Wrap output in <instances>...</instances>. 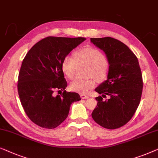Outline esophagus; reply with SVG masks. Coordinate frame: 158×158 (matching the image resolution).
Masks as SVG:
<instances>
[{
	"label": "esophagus",
	"instance_id": "1",
	"mask_svg": "<svg viewBox=\"0 0 158 158\" xmlns=\"http://www.w3.org/2000/svg\"><path fill=\"white\" fill-rule=\"evenodd\" d=\"M80 97H81V98L82 99H85L89 98V96H87V95L84 94H80Z\"/></svg>",
	"mask_w": 158,
	"mask_h": 158
}]
</instances>
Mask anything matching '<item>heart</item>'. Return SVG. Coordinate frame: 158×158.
I'll list each match as a JSON object with an SVG mask.
<instances>
[{"label": "heart", "mask_w": 158, "mask_h": 158, "mask_svg": "<svg viewBox=\"0 0 158 158\" xmlns=\"http://www.w3.org/2000/svg\"><path fill=\"white\" fill-rule=\"evenodd\" d=\"M77 65L87 66L86 76L92 77L97 81H103L107 77L109 62L101 52L96 48H85L74 54V59L66 56L62 60L61 69L69 79H72L75 74ZM95 81L93 78L77 79L70 84L73 92L86 94L94 88Z\"/></svg>", "instance_id": "b5f03b06"}]
</instances>
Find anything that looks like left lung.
Here are the masks:
<instances>
[{
    "instance_id": "obj_1",
    "label": "left lung",
    "mask_w": 158,
    "mask_h": 158,
    "mask_svg": "<svg viewBox=\"0 0 158 158\" xmlns=\"http://www.w3.org/2000/svg\"><path fill=\"white\" fill-rule=\"evenodd\" d=\"M91 41L105 53L110 65L107 79L95 89L102 96L96 97L92 117L104 128H119L132 119L141 99L143 81L138 59L114 38H91ZM106 95L110 99L103 101Z\"/></svg>"
}]
</instances>
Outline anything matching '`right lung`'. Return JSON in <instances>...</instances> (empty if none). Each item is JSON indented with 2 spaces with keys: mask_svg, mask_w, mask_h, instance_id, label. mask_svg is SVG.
<instances>
[{
  "mask_svg": "<svg viewBox=\"0 0 158 158\" xmlns=\"http://www.w3.org/2000/svg\"><path fill=\"white\" fill-rule=\"evenodd\" d=\"M86 39L48 36L28 51L22 62L18 92L31 120L43 128L54 129L68 117L70 106L81 100L78 93L67 92L62 60ZM55 90H64L54 96Z\"/></svg>",
  "mask_w": 158,
  "mask_h": 158,
  "instance_id": "obj_1",
  "label": "right lung"
}]
</instances>
